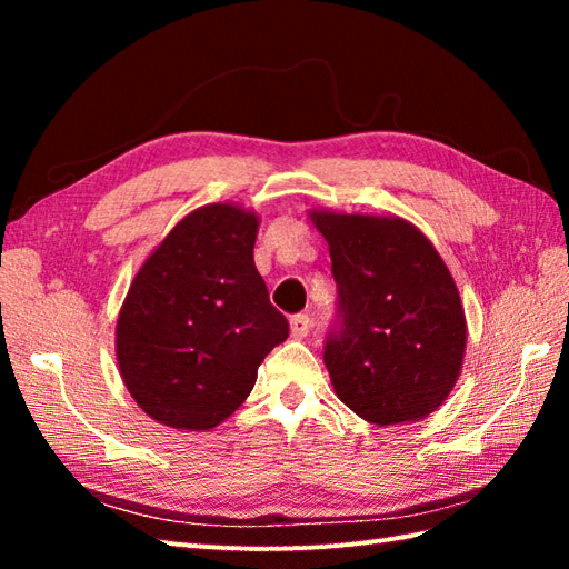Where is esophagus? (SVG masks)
Wrapping results in <instances>:
<instances>
[{
  "mask_svg": "<svg viewBox=\"0 0 569 569\" xmlns=\"http://www.w3.org/2000/svg\"><path fill=\"white\" fill-rule=\"evenodd\" d=\"M312 328V320L306 316V312H298V316L291 318V335L296 337V340H303V337H308Z\"/></svg>",
  "mask_w": 569,
  "mask_h": 569,
  "instance_id": "1",
  "label": "esophagus"
}]
</instances>
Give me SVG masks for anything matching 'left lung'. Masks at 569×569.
I'll list each match as a JSON object with an SVG mask.
<instances>
[{"instance_id": "obj_1", "label": "left lung", "mask_w": 569, "mask_h": 569, "mask_svg": "<svg viewBox=\"0 0 569 569\" xmlns=\"http://www.w3.org/2000/svg\"><path fill=\"white\" fill-rule=\"evenodd\" d=\"M330 247L340 332L325 345L337 398L371 426L435 413L462 373L467 318L430 239L403 217L308 210Z\"/></svg>"}]
</instances>
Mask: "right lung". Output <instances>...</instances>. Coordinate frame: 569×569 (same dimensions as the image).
<instances>
[{
  "mask_svg": "<svg viewBox=\"0 0 569 569\" xmlns=\"http://www.w3.org/2000/svg\"><path fill=\"white\" fill-rule=\"evenodd\" d=\"M261 217L237 202L186 214L141 263L114 352L137 406L173 430H210L247 401L263 357L288 337L253 266Z\"/></svg>",
  "mask_w": 569,
  "mask_h": 569,
  "instance_id": "1",
  "label": "right lung"
}]
</instances>
